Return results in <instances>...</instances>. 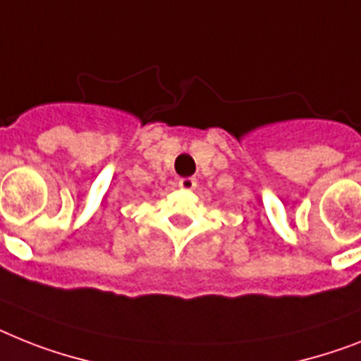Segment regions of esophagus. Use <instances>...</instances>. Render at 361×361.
Instances as JSON below:
<instances>
[{
    "mask_svg": "<svg viewBox=\"0 0 361 361\" xmlns=\"http://www.w3.org/2000/svg\"><path fill=\"white\" fill-rule=\"evenodd\" d=\"M178 186L183 188V190H193V188L197 186V180L193 177H184L178 180Z\"/></svg>",
    "mask_w": 361,
    "mask_h": 361,
    "instance_id": "obj_1",
    "label": "esophagus"
}]
</instances>
